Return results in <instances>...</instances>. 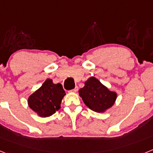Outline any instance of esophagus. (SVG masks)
<instances>
[{
	"instance_id": "34e87169",
	"label": "esophagus",
	"mask_w": 153,
	"mask_h": 153,
	"mask_svg": "<svg viewBox=\"0 0 153 153\" xmlns=\"http://www.w3.org/2000/svg\"><path fill=\"white\" fill-rule=\"evenodd\" d=\"M71 91H72V92H74V93H76V92L78 91V86H76L75 88H74V89H73V90H71Z\"/></svg>"
}]
</instances>
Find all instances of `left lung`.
I'll return each mask as SVG.
<instances>
[{"instance_id": "obj_1", "label": "left lung", "mask_w": 153, "mask_h": 153, "mask_svg": "<svg viewBox=\"0 0 153 153\" xmlns=\"http://www.w3.org/2000/svg\"><path fill=\"white\" fill-rule=\"evenodd\" d=\"M79 94L86 106L98 113L111 107L117 99V93L108 90L94 76L86 81L85 86L79 90Z\"/></svg>"}]
</instances>
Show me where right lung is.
<instances>
[{
    "instance_id": "add662e5",
    "label": "right lung",
    "mask_w": 153,
    "mask_h": 153,
    "mask_svg": "<svg viewBox=\"0 0 153 153\" xmlns=\"http://www.w3.org/2000/svg\"><path fill=\"white\" fill-rule=\"evenodd\" d=\"M65 94L60 83L54 84L52 79H47L40 88L30 96L28 105L40 117H50L60 109Z\"/></svg>"
}]
</instances>
